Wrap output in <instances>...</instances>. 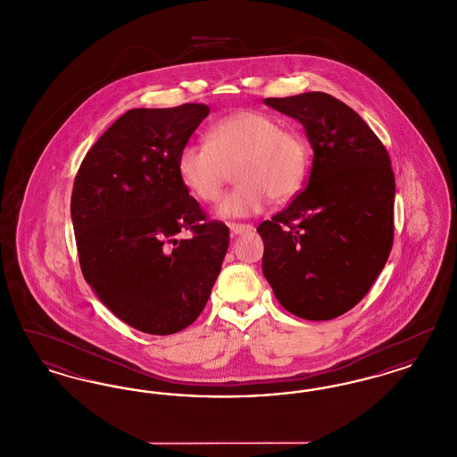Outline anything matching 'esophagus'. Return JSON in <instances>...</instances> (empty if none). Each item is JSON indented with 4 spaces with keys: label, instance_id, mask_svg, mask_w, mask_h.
Listing matches in <instances>:
<instances>
[{
    "label": "esophagus",
    "instance_id": "34e87169",
    "mask_svg": "<svg viewBox=\"0 0 457 457\" xmlns=\"http://www.w3.org/2000/svg\"><path fill=\"white\" fill-rule=\"evenodd\" d=\"M253 229V226L250 224H239V222H229V231L233 237L243 235V233H250Z\"/></svg>",
    "mask_w": 457,
    "mask_h": 457
}]
</instances>
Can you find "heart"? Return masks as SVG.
I'll use <instances>...</instances> for the list:
<instances>
[{"instance_id":"obj_1","label":"heart","mask_w":457,"mask_h":457,"mask_svg":"<svg viewBox=\"0 0 457 457\" xmlns=\"http://www.w3.org/2000/svg\"><path fill=\"white\" fill-rule=\"evenodd\" d=\"M310 151L296 130L284 129L272 114L238 111L216 121L207 142H190L178 155L183 185L202 200H218L229 170L239 185L218 205L220 218H248L262 212L270 196L289 200L303 185Z\"/></svg>"}]
</instances>
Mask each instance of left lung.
I'll use <instances>...</instances> for the list:
<instances>
[{
  "instance_id": "8db88e82",
  "label": "left lung",
  "mask_w": 457,
  "mask_h": 457,
  "mask_svg": "<svg viewBox=\"0 0 457 457\" xmlns=\"http://www.w3.org/2000/svg\"><path fill=\"white\" fill-rule=\"evenodd\" d=\"M263 103L303 125L313 162L306 188L257 228L262 270L289 313L330 320L369 293L389 259L391 159L361 116L326 92Z\"/></svg>"
}]
</instances>
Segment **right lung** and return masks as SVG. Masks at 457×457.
<instances>
[{"label": "right lung", "mask_w": 457, "mask_h": 457, "mask_svg": "<svg viewBox=\"0 0 457 457\" xmlns=\"http://www.w3.org/2000/svg\"><path fill=\"white\" fill-rule=\"evenodd\" d=\"M205 104L137 108L92 145L75 176L71 220L86 281L125 324L155 336L195 322L229 245L178 174ZM188 228L192 239H178Z\"/></svg>", "instance_id": "1"}]
</instances>
